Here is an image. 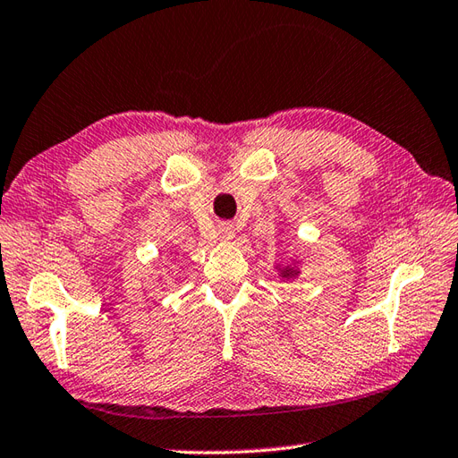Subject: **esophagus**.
<instances>
[{
	"label": "esophagus",
	"instance_id": "1",
	"mask_svg": "<svg viewBox=\"0 0 458 458\" xmlns=\"http://www.w3.org/2000/svg\"><path fill=\"white\" fill-rule=\"evenodd\" d=\"M235 237V225L233 223H221L219 225V239L221 241H233Z\"/></svg>",
	"mask_w": 458,
	"mask_h": 458
}]
</instances>
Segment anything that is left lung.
<instances>
[{
	"label": "left lung",
	"mask_w": 458,
	"mask_h": 458,
	"mask_svg": "<svg viewBox=\"0 0 458 458\" xmlns=\"http://www.w3.org/2000/svg\"><path fill=\"white\" fill-rule=\"evenodd\" d=\"M300 264H301L300 259H292L290 264H276L278 276H280L282 280H293V278H298L300 274H301Z\"/></svg>",
	"instance_id": "left-lung-1"
}]
</instances>
